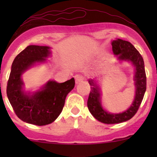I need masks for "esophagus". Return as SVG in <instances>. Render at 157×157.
Listing matches in <instances>:
<instances>
[{"mask_svg": "<svg viewBox=\"0 0 157 157\" xmlns=\"http://www.w3.org/2000/svg\"><path fill=\"white\" fill-rule=\"evenodd\" d=\"M82 81H83V77L79 75H77L75 76V82H76L77 84L80 83V82H82Z\"/></svg>", "mask_w": 157, "mask_h": 157, "instance_id": "34e87169", "label": "esophagus"}]
</instances>
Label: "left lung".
Returning a JSON list of instances; mask_svg holds the SVG:
<instances>
[{"mask_svg": "<svg viewBox=\"0 0 157 157\" xmlns=\"http://www.w3.org/2000/svg\"><path fill=\"white\" fill-rule=\"evenodd\" d=\"M113 55L118 60L128 61L134 66V77L135 86V97L132 104L126 111L119 113L107 112L101 104V91L97 85V80L89 79L91 86L87 105L89 111L98 121L105 124H117L128 121L137 112L146 91V75L144 60L141 55L130 42L122 39H116L111 42Z\"/></svg>", "mask_w": 157, "mask_h": 157, "instance_id": "1", "label": "left lung"}]
</instances>
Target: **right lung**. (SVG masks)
<instances>
[{
    "mask_svg": "<svg viewBox=\"0 0 157 157\" xmlns=\"http://www.w3.org/2000/svg\"><path fill=\"white\" fill-rule=\"evenodd\" d=\"M51 55L48 46H28L14 60L7 82L9 101L18 118L27 123L46 125L58 117L67 94L75 87L74 77L59 83L49 80L35 92L23 89L22 75L37 63H44Z\"/></svg>",
    "mask_w": 157,
    "mask_h": 157,
    "instance_id": "add662e5",
    "label": "right lung"
}]
</instances>
